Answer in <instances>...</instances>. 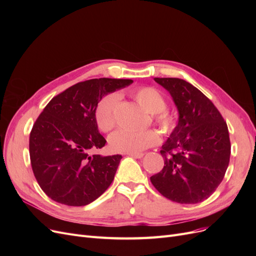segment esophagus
I'll use <instances>...</instances> for the list:
<instances>
[{"label":"esophagus","mask_w":256,"mask_h":256,"mask_svg":"<svg viewBox=\"0 0 256 256\" xmlns=\"http://www.w3.org/2000/svg\"><path fill=\"white\" fill-rule=\"evenodd\" d=\"M128 156H130V157H132V158H136V159H141V158H143V156H144V154H142V152H138V154H127Z\"/></svg>","instance_id":"34e87169"}]
</instances>
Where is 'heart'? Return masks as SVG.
I'll return each instance as SVG.
<instances>
[{
    "label": "heart",
    "instance_id": "1",
    "mask_svg": "<svg viewBox=\"0 0 256 256\" xmlns=\"http://www.w3.org/2000/svg\"><path fill=\"white\" fill-rule=\"evenodd\" d=\"M132 97L144 110L152 114L154 124L161 134H168L175 128L176 120L168 112L166 99L161 92L154 88H140L132 92ZM118 95L109 94L104 96L96 104L94 118L98 129L102 132H109L115 126V106L118 104ZM159 136L154 130L130 131L118 129L111 134L109 143L114 152L124 154H138L148 147L156 145Z\"/></svg>",
    "mask_w": 256,
    "mask_h": 256
}]
</instances>
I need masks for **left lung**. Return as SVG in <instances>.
I'll return each instance as SVG.
<instances>
[{"label":"left lung","mask_w":256,"mask_h":256,"mask_svg":"<svg viewBox=\"0 0 256 256\" xmlns=\"http://www.w3.org/2000/svg\"><path fill=\"white\" fill-rule=\"evenodd\" d=\"M154 80L171 94L180 118L160 150L164 166L150 182L173 202H203L218 188L228 166L226 122L210 100L189 82L178 78Z\"/></svg>","instance_id":"8db88e82"}]
</instances>
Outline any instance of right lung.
Here are the masks:
<instances>
[{"label":"right lung","instance_id":"obj_1","mask_svg":"<svg viewBox=\"0 0 256 256\" xmlns=\"http://www.w3.org/2000/svg\"><path fill=\"white\" fill-rule=\"evenodd\" d=\"M132 82L109 78L79 82L53 97L38 116L30 134V158L38 184L50 198L84 206L109 188L122 156L90 154L106 142L94 111L104 96Z\"/></svg>","mask_w":256,"mask_h":256}]
</instances>
